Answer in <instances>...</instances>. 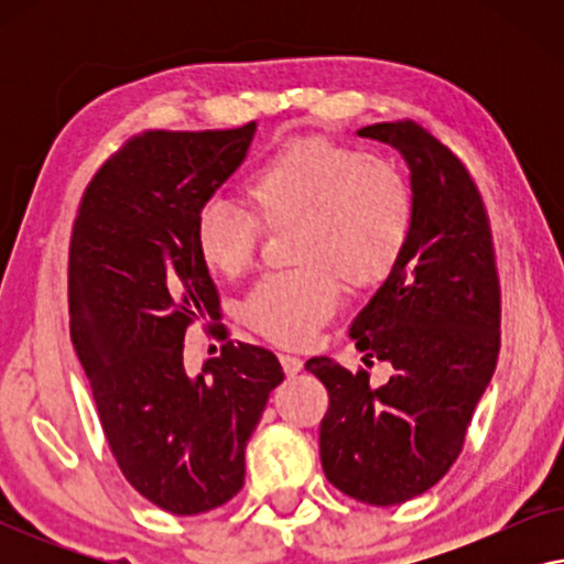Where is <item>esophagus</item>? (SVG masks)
Returning <instances> with one entry per match:
<instances>
[{"label":"esophagus","mask_w":564,"mask_h":564,"mask_svg":"<svg viewBox=\"0 0 564 564\" xmlns=\"http://www.w3.org/2000/svg\"><path fill=\"white\" fill-rule=\"evenodd\" d=\"M280 361H282L284 372H288L290 377H295V375L300 372V369H303V359L295 357V354H282Z\"/></svg>","instance_id":"1"}]
</instances>
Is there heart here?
Segmentation results:
<instances>
[{
  "label": "heart",
  "mask_w": 564,
  "mask_h": 564,
  "mask_svg": "<svg viewBox=\"0 0 564 564\" xmlns=\"http://www.w3.org/2000/svg\"><path fill=\"white\" fill-rule=\"evenodd\" d=\"M253 212L210 197L195 213V246L213 272L253 264L267 228L295 226L300 269L267 274L243 300V321L269 341L303 346L338 307V280L354 290L382 282L413 230V192L390 159L326 138L284 143L246 180ZM260 219L257 221L256 218Z\"/></svg>",
  "instance_id": "obj_1"
}]
</instances>
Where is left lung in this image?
Segmentation results:
<instances>
[{
  "instance_id": "left-lung-1",
  "label": "left lung",
  "mask_w": 564,
  "mask_h": 564,
  "mask_svg": "<svg viewBox=\"0 0 564 564\" xmlns=\"http://www.w3.org/2000/svg\"><path fill=\"white\" fill-rule=\"evenodd\" d=\"M400 151L411 169L413 230L403 257L351 323L361 361H388L380 388L367 369L305 361L328 390L323 473L369 506L405 503L459 457L496 372L500 288L488 213L465 164L413 120L357 130Z\"/></svg>"
}]
</instances>
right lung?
Segmentation results:
<instances>
[{"label": "right lung", "instance_id": "right-lung-1", "mask_svg": "<svg viewBox=\"0 0 564 564\" xmlns=\"http://www.w3.org/2000/svg\"><path fill=\"white\" fill-rule=\"evenodd\" d=\"M257 122L130 138L89 182L74 220L76 357L126 480L176 516L213 511L243 488L246 444L284 380L261 346L226 341L197 377L182 357L192 323L220 311L195 213L241 166Z\"/></svg>", "mask_w": 564, "mask_h": 564}]
</instances>
